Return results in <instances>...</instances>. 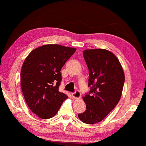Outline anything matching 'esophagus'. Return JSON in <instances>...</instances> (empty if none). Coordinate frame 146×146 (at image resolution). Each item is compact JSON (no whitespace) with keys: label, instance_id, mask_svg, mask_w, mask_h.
<instances>
[{"label":"esophagus","instance_id":"obj_1","mask_svg":"<svg viewBox=\"0 0 146 146\" xmlns=\"http://www.w3.org/2000/svg\"><path fill=\"white\" fill-rule=\"evenodd\" d=\"M71 96H72L73 98L74 99H76L80 98V96H81V94H80V92L78 91V90H77V91H75V92L72 93Z\"/></svg>","mask_w":146,"mask_h":146}]
</instances>
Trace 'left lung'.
<instances>
[{
  "instance_id": "1",
  "label": "left lung",
  "mask_w": 146,
  "mask_h": 146,
  "mask_svg": "<svg viewBox=\"0 0 146 146\" xmlns=\"http://www.w3.org/2000/svg\"><path fill=\"white\" fill-rule=\"evenodd\" d=\"M89 70V93L83 97L86 110L78 116L87 124L102 121L118 103L125 75L117 58L106 49H87L83 52Z\"/></svg>"
}]
</instances>
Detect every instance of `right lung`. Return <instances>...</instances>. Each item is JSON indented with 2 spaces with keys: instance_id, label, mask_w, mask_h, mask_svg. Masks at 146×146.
Listing matches in <instances>:
<instances>
[{
  "instance_id": "obj_1",
  "label": "right lung",
  "mask_w": 146,
  "mask_h": 146,
  "mask_svg": "<svg viewBox=\"0 0 146 146\" xmlns=\"http://www.w3.org/2000/svg\"><path fill=\"white\" fill-rule=\"evenodd\" d=\"M76 48L57 44L44 45L31 52L23 64L21 86L30 109L42 119L56 115L68 98L60 92L61 69Z\"/></svg>"
}]
</instances>
